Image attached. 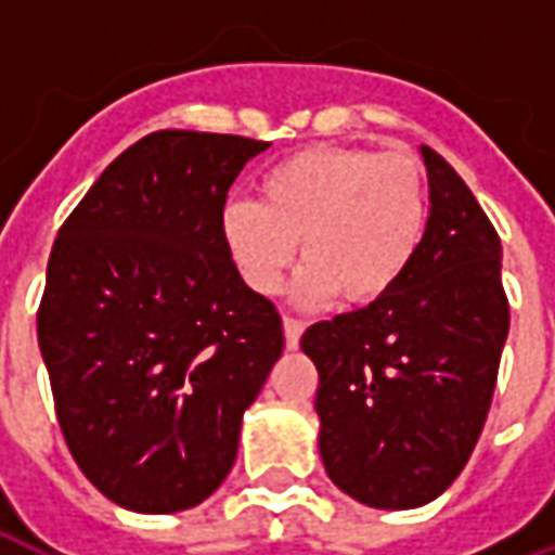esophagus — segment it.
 <instances>
[{
    "mask_svg": "<svg viewBox=\"0 0 555 555\" xmlns=\"http://www.w3.org/2000/svg\"><path fill=\"white\" fill-rule=\"evenodd\" d=\"M285 348L288 350H297L300 348V336L302 330H306V324L302 321H297V318H285Z\"/></svg>",
    "mask_w": 555,
    "mask_h": 555,
    "instance_id": "esophagus-1",
    "label": "esophagus"
}]
</instances>
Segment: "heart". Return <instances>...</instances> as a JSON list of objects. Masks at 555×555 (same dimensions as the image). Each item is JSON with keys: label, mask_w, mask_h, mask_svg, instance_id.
<instances>
[{"label": "heart", "mask_w": 555, "mask_h": 555, "mask_svg": "<svg viewBox=\"0 0 555 555\" xmlns=\"http://www.w3.org/2000/svg\"><path fill=\"white\" fill-rule=\"evenodd\" d=\"M428 222V183L416 157L362 147H309L258 181V202L222 207V243L246 288L270 297L297 258L294 300L365 306L413 264Z\"/></svg>", "instance_id": "1"}]
</instances>
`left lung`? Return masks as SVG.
Returning <instances> with one entry per match:
<instances>
[{"instance_id":"obj_1","label":"left lung","mask_w":555,"mask_h":555,"mask_svg":"<svg viewBox=\"0 0 555 555\" xmlns=\"http://www.w3.org/2000/svg\"><path fill=\"white\" fill-rule=\"evenodd\" d=\"M428 222L413 264L380 300L302 333L318 369L326 476L369 508L404 512L461 476L496 386L508 336L502 246L476 195L418 147Z\"/></svg>"}]
</instances>
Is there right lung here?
<instances>
[{
  "label": "right lung",
  "instance_id": "1",
  "mask_svg": "<svg viewBox=\"0 0 555 555\" xmlns=\"http://www.w3.org/2000/svg\"><path fill=\"white\" fill-rule=\"evenodd\" d=\"M267 142L159 130L115 157L47 264L38 345L79 469L139 514L205 502L285 348L222 243L234 178Z\"/></svg>",
  "mask_w": 555,
  "mask_h": 555
}]
</instances>
